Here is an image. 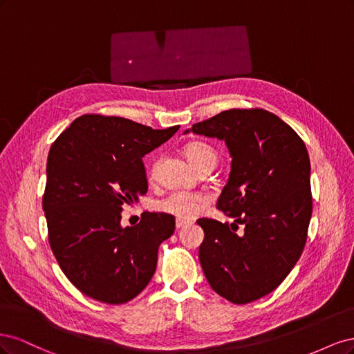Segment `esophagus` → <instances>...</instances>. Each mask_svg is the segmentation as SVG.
<instances>
[{
  "label": "esophagus",
  "instance_id": "esophagus-1",
  "mask_svg": "<svg viewBox=\"0 0 354 354\" xmlns=\"http://www.w3.org/2000/svg\"><path fill=\"white\" fill-rule=\"evenodd\" d=\"M192 221L190 220H186V218H177L176 220V227L177 229H181V227H185V226H189Z\"/></svg>",
  "mask_w": 354,
  "mask_h": 354
}]
</instances>
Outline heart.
<instances>
[{
	"mask_svg": "<svg viewBox=\"0 0 354 354\" xmlns=\"http://www.w3.org/2000/svg\"><path fill=\"white\" fill-rule=\"evenodd\" d=\"M185 153L190 164L198 171L203 168H214L218 162V153L212 146L194 142L186 146ZM156 164L152 168V176L155 174ZM207 203V198L201 194H186V192H174L162 201L158 202V209L162 212L173 214L178 218H190L196 216L199 209Z\"/></svg>",
	"mask_w": 354,
	"mask_h": 354,
	"instance_id": "heart-1",
	"label": "heart"
}]
</instances>
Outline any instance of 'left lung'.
Segmentation results:
<instances>
[{"mask_svg":"<svg viewBox=\"0 0 354 354\" xmlns=\"http://www.w3.org/2000/svg\"><path fill=\"white\" fill-rule=\"evenodd\" d=\"M189 131L223 140L232 156L217 208L234 223L196 221L205 233L202 270L230 303L255 301L283 282L304 250L312 218L306 145L279 116L263 109L224 111ZM238 223L242 234L236 233Z\"/></svg>","mask_w":354,"mask_h":354,"instance_id":"obj_1","label":"left lung"}]
</instances>
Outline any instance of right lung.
Masks as SVG:
<instances>
[{
    "mask_svg": "<svg viewBox=\"0 0 354 354\" xmlns=\"http://www.w3.org/2000/svg\"><path fill=\"white\" fill-rule=\"evenodd\" d=\"M180 125L153 130L120 116L82 115L51 145L42 196L48 242L68 279L90 298L122 304L156 270L158 248L176 229L165 212L122 227L121 212L147 192L143 156Z\"/></svg>",
    "mask_w": 354,
    "mask_h": 354,
    "instance_id": "1",
    "label": "right lung"
}]
</instances>
